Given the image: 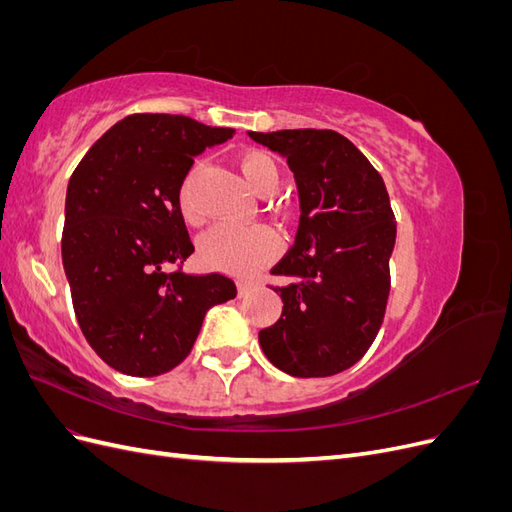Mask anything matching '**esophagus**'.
Listing matches in <instances>:
<instances>
[{"label": "esophagus", "instance_id": "34e87169", "mask_svg": "<svg viewBox=\"0 0 512 512\" xmlns=\"http://www.w3.org/2000/svg\"><path fill=\"white\" fill-rule=\"evenodd\" d=\"M237 290H239V294H241V297H243V294H247V292L252 290V284H247V282H239Z\"/></svg>", "mask_w": 512, "mask_h": 512}]
</instances>
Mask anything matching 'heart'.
<instances>
[{
    "instance_id": "b5f03b06",
    "label": "heart",
    "mask_w": 512,
    "mask_h": 512,
    "mask_svg": "<svg viewBox=\"0 0 512 512\" xmlns=\"http://www.w3.org/2000/svg\"><path fill=\"white\" fill-rule=\"evenodd\" d=\"M237 166L245 185L254 194L269 196L277 190L280 170L267 151L247 149L237 158ZM181 209L190 222L198 220L185 188L181 190ZM277 250H280V241L265 226L218 224L200 239L198 256L209 269L247 277L271 262Z\"/></svg>"
}]
</instances>
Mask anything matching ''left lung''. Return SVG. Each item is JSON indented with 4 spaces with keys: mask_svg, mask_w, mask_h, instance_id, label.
I'll return each mask as SVG.
<instances>
[{
    "mask_svg": "<svg viewBox=\"0 0 512 512\" xmlns=\"http://www.w3.org/2000/svg\"><path fill=\"white\" fill-rule=\"evenodd\" d=\"M286 158L301 218L290 252L271 273L282 316L258 333L267 359L297 378L352 367L374 342L391 290L397 224L378 170L333 130L247 132Z\"/></svg>",
    "mask_w": 512,
    "mask_h": 512,
    "instance_id": "left-lung-1",
    "label": "left lung"
}]
</instances>
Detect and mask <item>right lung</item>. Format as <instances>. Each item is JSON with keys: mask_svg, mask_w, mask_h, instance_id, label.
Masks as SVG:
<instances>
[{"mask_svg": "<svg viewBox=\"0 0 512 512\" xmlns=\"http://www.w3.org/2000/svg\"><path fill=\"white\" fill-rule=\"evenodd\" d=\"M232 134L183 115H130L70 177L61 258L74 314L89 346L121 374L177 367L209 309L237 297L226 275L166 271L194 252L179 205L194 158Z\"/></svg>", "mask_w": 512, "mask_h": 512, "instance_id": "right-lung-1", "label": "right lung"}]
</instances>
